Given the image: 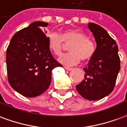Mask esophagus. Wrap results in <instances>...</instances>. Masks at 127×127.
<instances>
[{"label": "esophagus", "instance_id": "34e87169", "mask_svg": "<svg viewBox=\"0 0 127 127\" xmlns=\"http://www.w3.org/2000/svg\"><path fill=\"white\" fill-rule=\"evenodd\" d=\"M64 68H65L66 70H68V71H70V70H72V68H68V67H64Z\"/></svg>", "mask_w": 127, "mask_h": 127}]
</instances>
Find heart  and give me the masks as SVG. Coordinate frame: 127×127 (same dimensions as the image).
<instances>
[{"instance_id": "b5f03b06", "label": "heart", "mask_w": 127, "mask_h": 127, "mask_svg": "<svg viewBox=\"0 0 127 127\" xmlns=\"http://www.w3.org/2000/svg\"><path fill=\"white\" fill-rule=\"evenodd\" d=\"M48 44L50 52L57 56L62 54L65 44H70V52L59 59V62L66 66L77 65L81 59L83 62H89L95 53L94 43L85 32L77 30H65L61 34L50 32L48 36Z\"/></svg>"}]
</instances>
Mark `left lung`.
<instances>
[{
	"label": "left lung",
	"instance_id": "8db88e82",
	"mask_svg": "<svg viewBox=\"0 0 127 127\" xmlns=\"http://www.w3.org/2000/svg\"><path fill=\"white\" fill-rule=\"evenodd\" d=\"M88 28L95 37L97 48L84 68V79L76 86V89L84 98L97 100L113 91L120 70V60L118 45L108 32L93 23H89Z\"/></svg>",
	"mask_w": 127,
	"mask_h": 127
}]
</instances>
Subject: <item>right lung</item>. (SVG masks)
<instances>
[{"instance_id":"obj_1","label":"right lung","mask_w":127,"mask_h":127,"mask_svg":"<svg viewBox=\"0 0 127 127\" xmlns=\"http://www.w3.org/2000/svg\"><path fill=\"white\" fill-rule=\"evenodd\" d=\"M48 23L36 21L12 36L7 49L8 81L23 96L34 97L48 89L52 70L62 66L52 57L48 37L41 29Z\"/></svg>"}]
</instances>
